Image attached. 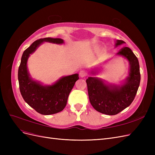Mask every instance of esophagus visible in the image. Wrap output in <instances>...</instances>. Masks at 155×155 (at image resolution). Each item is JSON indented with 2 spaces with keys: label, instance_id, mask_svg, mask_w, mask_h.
Returning <instances> with one entry per match:
<instances>
[{
  "label": "esophagus",
  "instance_id": "obj_1",
  "mask_svg": "<svg viewBox=\"0 0 155 155\" xmlns=\"http://www.w3.org/2000/svg\"><path fill=\"white\" fill-rule=\"evenodd\" d=\"M87 72L85 71H84V70H82V71H81L80 72H79V76H80V77L81 78H84L87 76Z\"/></svg>",
  "mask_w": 155,
  "mask_h": 155
}]
</instances>
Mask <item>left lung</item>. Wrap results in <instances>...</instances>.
I'll return each mask as SVG.
<instances>
[{
	"instance_id": "1",
	"label": "left lung",
	"mask_w": 155,
	"mask_h": 155,
	"mask_svg": "<svg viewBox=\"0 0 155 155\" xmlns=\"http://www.w3.org/2000/svg\"><path fill=\"white\" fill-rule=\"evenodd\" d=\"M124 43V41L117 40L115 46ZM116 54L125 58L130 64L129 76L123 85H107L96 77H89L86 80L91 105L97 111L107 115L117 114L129 107L134 99L140 82L139 62L133 51L124 47Z\"/></svg>"
}]
</instances>
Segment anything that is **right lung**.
<instances>
[{
  "label": "right lung",
  "instance_id": "obj_1",
  "mask_svg": "<svg viewBox=\"0 0 155 155\" xmlns=\"http://www.w3.org/2000/svg\"><path fill=\"white\" fill-rule=\"evenodd\" d=\"M43 42L63 44L59 38L40 39L34 41L22 54L18 70V79L21 94L24 100L37 112L50 115L62 111L67 105L68 97L76 81L79 79L78 74L64 76L51 85L43 86L33 80L27 68V61Z\"/></svg>",
  "mask_w": 155,
  "mask_h": 155
}]
</instances>
